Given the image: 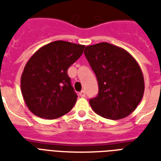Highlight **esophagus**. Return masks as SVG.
I'll use <instances>...</instances> for the list:
<instances>
[{
	"label": "esophagus",
	"mask_w": 161,
	"mask_h": 161,
	"mask_svg": "<svg viewBox=\"0 0 161 161\" xmlns=\"http://www.w3.org/2000/svg\"><path fill=\"white\" fill-rule=\"evenodd\" d=\"M79 96H80L81 97H85V91H81L80 93H79Z\"/></svg>",
	"instance_id": "34e87169"
}]
</instances>
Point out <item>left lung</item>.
<instances>
[{"label": "left lung", "mask_w": 161, "mask_h": 161, "mask_svg": "<svg viewBox=\"0 0 161 161\" xmlns=\"http://www.w3.org/2000/svg\"><path fill=\"white\" fill-rule=\"evenodd\" d=\"M84 55L98 82L97 97L90 104L97 115L111 120L131 114L144 94V77L136 60L119 46L103 42L88 46Z\"/></svg>", "instance_id": "obj_1"}]
</instances>
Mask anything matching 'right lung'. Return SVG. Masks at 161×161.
<instances>
[{"label": "right lung", "instance_id": "add662e5", "mask_svg": "<svg viewBox=\"0 0 161 161\" xmlns=\"http://www.w3.org/2000/svg\"><path fill=\"white\" fill-rule=\"evenodd\" d=\"M84 47L57 40L42 46L30 58L21 75L20 89L33 114L52 120L73 108L77 96L67 70L80 58Z\"/></svg>", "mask_w": 161, "mask_h": 161}]
</instances>
